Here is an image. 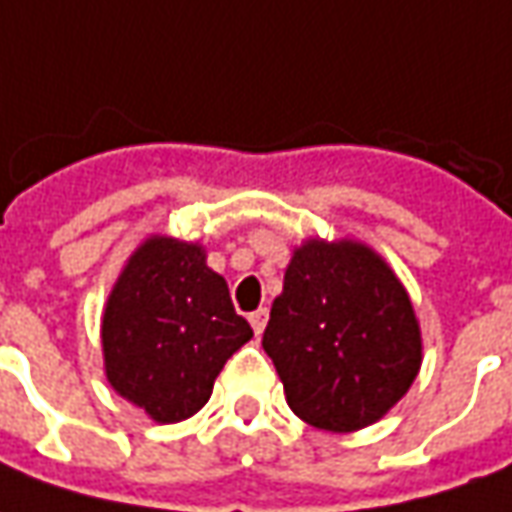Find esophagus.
Listing matches in <instances>:
<instances>
[{
    "label": "esophagus",
    "instance_id": "1",
    "mask_svg": "<svg viewBox=\"0 0 512 512\" xmlns=\"http://www.w3.org/2000/svg\"><path fill=\"white\" fill-rule=\"evenodd\" d=\"M250 326H253V331H256V337H259V334H262L264 331V326H267V309H256V312H250Z\"/></svg>",
    "mask_w": 512,
    "mask_h": 512
}]
</instances>
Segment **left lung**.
Masks as SVG:
<instances>
[{"mask_svg": "<svg viewBox=\"0 0 512 512\" xmlns=\"http://www.w3.org/2000/svg\"><path fill=\"white\" fill-rule=\"evenodd\" d=\"M290 410L315 429L382 421L424 362L410 292L359 239L309 236L292 250L262 337Z\"/></svg>", "mask_w": 512, "mask_h": 512, "instance_id": "obj_1", "label": "left lung"}]
</instances>
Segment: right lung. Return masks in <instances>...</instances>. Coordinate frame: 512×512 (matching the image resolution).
<instances>
[{
  "label": "right lung",
  "instance_id": "1",
  "mask_svg": "<svg viewBox=\"0 0 512 512\" xmlns=\"http://www.w3.org/2000/svg\"><path fill=\"white\" fill-rule=\"evenodd\" d=\"M102 368L119 396L155 424L192 418L231 354L253 337L206 248L150 234L128 256L100 323Z\"/></svg>",
  "mask_w": 512,
  "mask_h": 512
}]
</instances>
